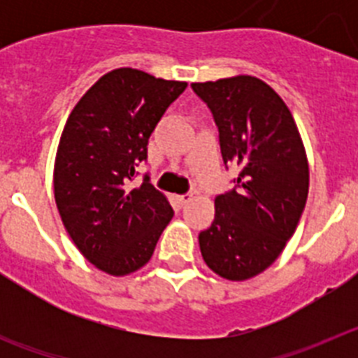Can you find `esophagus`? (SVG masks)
<instances>
[{
    "label": "esophagus",
    "mask_w": 358,
    "mask_h": 358,
    "mask_svg": "<svg viewBox=\"0 0 358 358\" xmlns=\"http://www.w3.org/2000/svg\"><path fill=\"white\" fill-rule=\"evenodd\" d=\"M194 199V195L192 194H182V195H177V202L181 204V206H185V204H188L189 201Z\"/></svg>",
    "instance_id": "34e87169"
}]
</instances>
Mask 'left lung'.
<instances>
[{"label": "left lung", "mask_w": 358, "mask_h": 358, "mask_svg": "<svg viewBox=\"0 0 358 358\" xmlns=\"http://www.w3.org/2000/svg\"><path fill=\"white\" fill-rule=\"evenodd\" d=\"M218 127L224 163L240 169L235 188L215 199V220L199 245L218 276L243 281L274 264L308 197V161L289 107L249 75L192 84Z\"/></svg>", "instance_id": "1"}]
</instances>
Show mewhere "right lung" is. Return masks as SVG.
I'll return each instance as SVG.
<instances>
[{
	"instance_id": "right-lung-1",
	"label": "right lung",
	"mask_w": 358,
	"mask_h": 358,
	"mask_svg": "<svg viewBox=\"0 0 358 358\" xmlns=\"http://www.w3.org/2000/svg\"><path fill=\"white\" fill-rule=\"evenodd\" d=\"M186 82L132 68L106 73L71 110L57 148L53 192L68 235L96 268L125 276L150 260L173 210L148 182L131 189L152 131Z\"/></svg>"
}]
</instances>
